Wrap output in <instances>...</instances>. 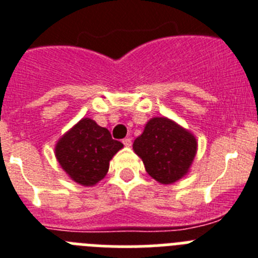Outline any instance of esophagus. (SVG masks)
I'll return each mask as SVG.
<instances>
[{"label": "esophagus", "instance_id": "esophagus-1", "mask_svg": "<svg viewBox=\"0 0 258 258\" xmlns=\"http://www.w3.org/2000/svg\"><path fill=\"white\" fill-rule=\"evenodd\" d=\"M123 144H124V147L130 148L132 145V140L130 138H126V139H123Z\"/></svg>", "mask_w": 258, "mask_h": 258}]
</instances>
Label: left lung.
Wrapping results in <instances>:
<instances>
[{"label":"left lung","mask_w":258,"mask_h":258,"mask_svg":"<svg viewBox=\"0 0 258 258\" xmlns=\"http://www.w3.org/2000/svg\"><path fill=\"white\" fill-rule=\"evenodd\" d=\"M132 148L154 180L172 184L189 172L197 153V140L175 120L154 116L148 120Z\"/></svg>","instance_id":"obj_1"}]
</instances>
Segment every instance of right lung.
<instances>
[{
	"instance_id": "1",
	"label": "right lung",
	"mask_w": 258,
	"mask_h": 258,
	"mask_svg": "<svg viewBox=\"0 0 258 258\" xmlns=\"http://www.w3.org/2000/svg\"><path fill=\"white\" fill-rule=\"evenodd\" d=\"M123 148L110 132L91 118H82L58 139L54 154L67 176L84 187H93L105 178L110 160Z\"/></svg>"
}]
</instances>
